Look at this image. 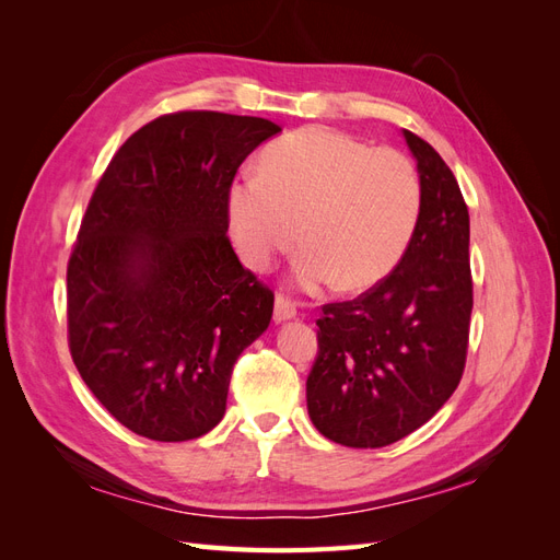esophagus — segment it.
<instances>
[{
    "label": "esophagus",
    "mask_w": 560,
    "mask_h": 560,
    "mask_svg": "<svg viewBox=\"0 0 560 560\" xmlns=\"http://www.w3.org/2000/svg\"><path fill=\"white\" fill-rule=\"evenodd\" d=\"M296 317V303L292 299H287L284 294L276 296V311H273V319L276 322H284Z\"/></svg>",
    "instance_id": "esophagus-1"
}]
</instances>
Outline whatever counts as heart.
Returning a JSON list of instances; mask_svg holds the SVG:
<instances>
[{"mask_svg": "<svg viewBox=\"0 0 560 560\" xmlns=\"http://www.w3.org/2000/svg\"><path fill=\"white\" fill-rule=\"evenodd\" d=\"M420 208L422 182L409 156L329 128H301L270 142L259 175L229 189L231 235L247 266L268 268L301 235L296 282H331L338 292H364L393 273L413 241Z\"/></svg>", "mask_w": 560, "mask_h": 560, "instance_id": "b5f03b06", "label": "heart"}]
</instances>
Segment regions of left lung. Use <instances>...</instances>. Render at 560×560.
<instances>
[{"mask_svg":"<svg viewBox=\"0 0 560 560\" xmlns=\"http://www.w3.org/2000/svg\"><path fill=\"white\" fill-rule=\"evenodd\" d=\"M422 208L397 268L352 301L325 303L306 381L319 434L381 448L442 409L463 378L469 315V212L444 159L411 130Z\"/></svg>","mask_w":560,"mask_h":560,"instance_id":"obj_1","label":"left lung"}]
</instances>
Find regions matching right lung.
<instances>
[{
    "label": "right lung",
    "mask_w": 560,
    "mask_h": 560,
    "mask_svg": "<svg viewBox=\"0 0 560 560\" xmlns=\"http://www.w3.org/2000/svg\"><path fill=\"white\" fill-rule=\"evenodd\" d=\"M282 128L175 112L142 126L100 177L67 264V343L130 432L189 442L226 411L233 364L273 315V292L229 241L241 163Z\"/></svg>",
    "instance_id": "obj_1"
}]
</instances>
